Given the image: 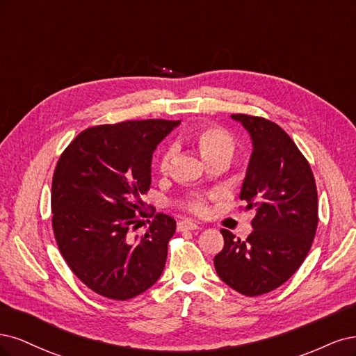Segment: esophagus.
Segmentation results:
<instances>
[{"mask_svg":"<svg viewBox=\"0 0 356 356\" xmlns=\"http://www.w3.org/2000/svg\"><path fill=\"white\" fill-rule=\"evenodd\" d=\"M177 227L180 231H195V229H201V226L195 222L191 220H181L177 223Z\"/></svg>","mask_w":356,"mask_h":356,"instance_id":"obj_1","label":"esophagus"}]
</instances>
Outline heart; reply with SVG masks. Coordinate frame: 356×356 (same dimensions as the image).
Returning a JSON list of instances; mask_svg holds the SVG:
<instances>
[{
    "mask_svg": "<svg viewBox=\"0 0 356 356\" xmlns=\"http://www.w3.org/2000/svg\"><path fill=\"white\" fill-rule=\"evenodd\" d=\"M193 137H195V142L198 145L201 155L207 163L219 156L231 158L234 152V147H235L234 137L227 130H225L223 127H219V125H201V127L195 130ZM175 155H176V147L173 145H170L164 149L161 158H159V170H161L163 173L170 170ZM185 205L189 211L195 214L202 216L207 213V201L204 198H193L188 201Z\"/></svg>",
    "mask_w": 356,
    "mask_h": 356,
    "instance_id": "1",
    "label": "heart"
}]
</instances>
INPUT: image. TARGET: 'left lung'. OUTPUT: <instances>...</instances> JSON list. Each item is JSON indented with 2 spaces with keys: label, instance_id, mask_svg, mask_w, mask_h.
<instances>
[{
  "label": "left lung",
  "instance_id": "8db88e82",
  "mask_svg": "<svg viewBox=\"0 0 356 356\" xmlns=\"http://www.w3.org/2000/svg\"><path fill=\"white\" fill-rule=\"evenodd\" d=\"M253 139L239 198L256 209L247 239L220 229L214 257L220 280L244 296H260L289 281L305 261L318 227V191L307 159L277 122L234 113Z\"/></svg>",
  "mask_w": 356,
  "mask_h": 356
}]
</instances>
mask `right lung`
Returning a JSON list of instances; mask_svg holds the SVG:
<instances>
[{
  "label": "right lung",
  "instance_id": "right-lung-1",
  "mask_svg": "<svg viewBox=\"0 0 356 356\" xmlns=\"http://www.w3.org/2000/svg\"><path fill=\"white\" fill-rule=\"evenodd\" d=\"M179 124L95 125L79 133L56 164L51 226L57 247L76 278L108 299H133L164 270L176 220L154 207L145 210L142 197L151 188L156 145ZM152 215L148 232L134 236L141 217Z\"/></svg>",
  "mask_w": 356,
  "mask_h": 356
}]
</instances>
